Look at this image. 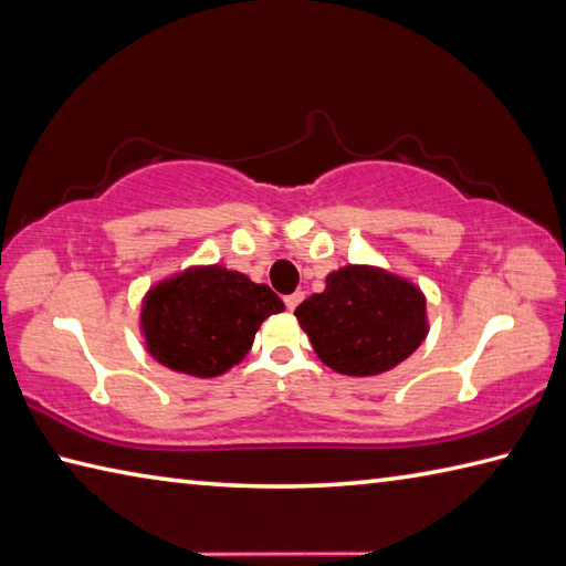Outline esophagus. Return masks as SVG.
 Here are the masks:
<instances>
[{
  "mask_svg": "<svg viewBox=\"0 0 566 566\" xmlns=\"http://www.w3.org/2000/svg\"><path fill=\"white\" fill-rule=\"evenodd\" d=\"M283 301H285V307H287V311H295V307L301 305V301H303V293H301V291H295V293H291V295H285Z\"/></svg>",
  "mask_w": 566,
  "mask_h": 566,
  "instance_id": "obj_1",
  "label": "esophagus"
}]
</instances>
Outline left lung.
Here are the masks:
<instances>
[{
    "label": "left lung",
    "mask_w": 566,
    "mask_h": 566,
    "mask_svg": "<svg viewBox=\"0 0 566 566\" xmlns=\"http://www.w3.org/2000/svg\"><path fill=\"white\" fill-rule=\"evenodd\" d=\"M325 283L323 293L295 307V317L317 357L339 375H381L423 343L426 301L409 281L369 265H345Z\"/></svg>",
    "instance_id": "8db88e82"
}]
</instances>
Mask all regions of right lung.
<instances>
[{
    "label": "right lung",
    "instance_id": "1",
    "mask_svg": "<svg viewBox=\"0 0 566 566\" xmlns=\"http://www.w3.org/2000/svg\"><path fill=\"white\" fill-rule=\"evenodd\" d=\"M283 301L269 285L221 265L189 269L145 295L147 352L189 377H219L247 357L255 329Z\"/></svg>",
    "mask_w": 566,
    "mask_h": 566
}]
</instances>
